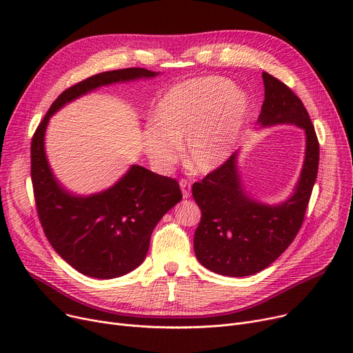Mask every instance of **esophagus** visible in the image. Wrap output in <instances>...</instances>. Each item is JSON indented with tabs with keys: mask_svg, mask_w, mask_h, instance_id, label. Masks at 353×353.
Instances as JSON below:
<instances>
[{
	"mask_svg": "<svg viewBox=\"0 0 353 353\" xmlns=\"http://www.w3.org/2000/svg\"><path fill=\"white\" fill-rule=\"evenodd\" d=\"M190 188H192V183H190L188 179H181V180H180V189H181V193H183V197H184V199L190 197V194H192Z\"/></svg>",
	"mask_w": 353,
	"mask_h": 353,
	"instance_id": "34e87169",
	"label": "esophagus"
}]
</instances>
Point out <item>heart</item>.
<instances>
[{"instance_id": "b5f03b06", "label": "heart", "mask_w": 353, "mask_h": 353, "mask_svg": "<svg viewBox=\"0 0 353 353\" xmlns=\"http://www.w3.org/2000/svg\"><path fill=\"white\" fill-rule=\"evenodd\" d=\"M242 91L221 77L181 81L167 90L153 108V125L141 136L143 152L157 170H169L186 140L188 163L212 172L232 154L248 114Z\"/></svg>"}]
</instances>
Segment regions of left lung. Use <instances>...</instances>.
<instances>
[{"mask_svg":"<svg viewBox=\"0 0 353 353\" xmlns=\"http://www.w3.org/2000/svg\"><path fill=\"white\" fill-rule=\"evenodd\" d=\"M265 101L257 124H293L305 130L303 169L294 193L281 205H265L243 189L237 152L193 184V197L201 210L194 233V253L206 269L225 276H252L273 263L293 242L306 213L316 181L319 141L307 111L281 80L262 74Z\"/></svg>","mask_w":353,"mask_h":353,"instance_id":"obj_1","label":"left lung"}]
</instances>
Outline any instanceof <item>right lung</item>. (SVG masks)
I'll return each mask as SVG.
<instances>
[{
    "label": "right lung",
    "instance_id": "right-lung-1",
    "mask_svg": "<svg viewBox=\"0 0 353 353\" xmlns=\"http://www.w3.org/2000/svg\"><path fill=\"white\" fill-rule=\"evenodd\" d=\"M145 68L104 71L71 85L48 108L31 141V180L43 230L64 261L80 273L113 279L140 266L160 219L181 200L174 179L133 164L110 189L76 196L54 177L47 161L44 136L50 117L101 85L152 79Z\"/></svg>",
    "mask_w": 353,
    "mask_h": 353
}]
</instances>
